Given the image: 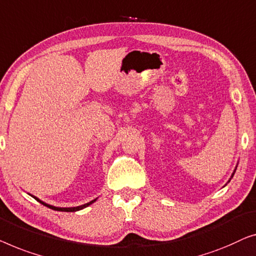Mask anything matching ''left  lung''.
Masks as SVG:
<instances>
[{
  "instance_id": "1",
  "label": "left lung",
  "mask_w": 256,
  "mask_h": 256,
  "mask_svg": "<svg viewBox=\"0 0 256 256\" xmlns=\"http://www.w3.org/2000/svg\"><path fill=\"white\" fill-rule=\"evenodd\" d=\"M236 169H234V172H233V174H232V176H231V178H233V175H234V172H236ZM231 178H230V180H228V182H230V181H231Z\"/></svg>"
}]
</instances>
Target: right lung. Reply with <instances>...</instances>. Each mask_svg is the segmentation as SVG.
I'll return each mask as SVG.
<instances>
[{
	"instance_id": "add662e5",
	"label": "right lung",
	"mask_w": 256,
	"mask_h": 256,
	"mask_svg": "<svg viewBox=\"0 0 256 256\" xmlns=\"http://www.w3.org/2000/svg\"><path fill=\"white\" fill-rule=\"evenodd\" d=\"M31 196L34 197V200H37L39 202V203H42V205H45V206H48V208H52V210H56V211H64V212H75V211L82 210V208H84L89 206V205L92 204L94 202H96V200H97V198L92 200L89 202V203H86V204H84V205H80V206H73V208H58V206H53V205H51V204H48V203H45V202L40 200L38 198V197H36V196H34V195H31Z\"/></svg>"
}]
</instances>
